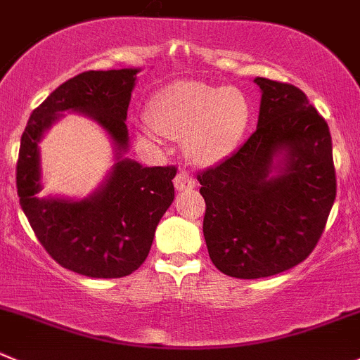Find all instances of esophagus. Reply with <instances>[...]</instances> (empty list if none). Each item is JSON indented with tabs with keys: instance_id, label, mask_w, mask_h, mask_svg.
Masks as SVG:
<instances>
[{
	"instance_id": "esophagus-1",
	"label": "esophagus",
	"mask_w": 360,
	"mask_h": 360,
	"mask_svg": "<svg viewBox=\"0 0 360 360\" xmlns=\"http://www.w3.org/2000/svg\"><path fill=\"white\" fill-rule=\"evenodd\" d=\"M174 186H176L177 191H190L195 188V181L190 174L179 172L174 177Z\"/></svg>"
}]
</instances>
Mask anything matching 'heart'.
<instances>
[{"label":"heart","mask_w":360,"mask_h":360,"mask_svg":"<svg viewBox=\"0 0 360 360\" xmlns=\"http://www.w3.org/2000/svg\"><path fill=\"white\" fill-rule=\"evenodd\" d=\"M144 116L156 134L183 139L191 163L211 167L229 158L243 141L251 105L237 87L177 80L149 98ZM137 135L141 141L153 142L149 128L139 127Z\"/></svg>","instance_id":"heart-1"}]
</instances>
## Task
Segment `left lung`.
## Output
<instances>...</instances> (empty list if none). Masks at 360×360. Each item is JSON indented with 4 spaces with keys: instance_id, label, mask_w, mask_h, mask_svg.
<instances>
[{
    "instance_id": "left-lung-1",
    "label": "left lung",
    "mask_w": 360,
    "mask_h": 360,
    "mask_svg": "<svg viewBox=\"0 0 360 360\" xmlns=\"http://www.w3.org/2000/svg\"><path fill=\"white\" fill-rule=\"evenodd\" d=\"M253 82L262 93L257 130L198 176L209 257L223 274L240 280L301 264L336 198L326 120L299 87L264 77Z\"/></svg>"
}]
</instances>
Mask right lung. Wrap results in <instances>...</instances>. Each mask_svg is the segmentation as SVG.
Instances as JSON below:
<instances>
[{
	"instance_id": "add662e5",
	"label": "right lung",
	"mask_w": 360,
	"mask_h": 360,
	"mask_svg": "<svg viewBox=\"0 0 360 360\" xmlns=\"http://www.w3.org/2000/svg\"><path fill=\"white\" fill-rule=\"evenodd\" d=\"M139 72L141 68L79 73L33 110L20 137V207L47 253L87 278H123L137 271L174 200L176 167H142L127 156L130 135L124 121ZM65 112L86 115L110 135L115 163L87 198H38L43 187L39 142Z\"/></svg>"
}]
</instances>
